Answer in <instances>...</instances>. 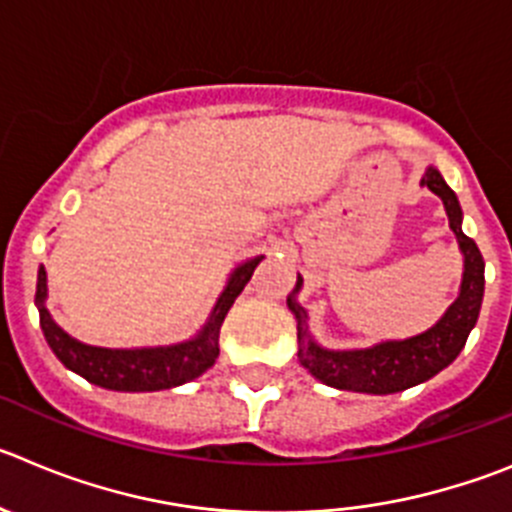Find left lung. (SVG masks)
I'll use <instances>...</instances> for the list:
<instances>
[{
  "instance_id": "left-lung-1",
  "label": "left lung",
  "mask_w": 512,
  "mask_h": 512,
  "mask_svg": "<svg viewBox=\"0 0 512 512\" xmlns=\"http://www.w3.org/2000/svg\"><path fill=\"white\" fill-rule=\"evenodd\" d=\"M421 185H426L434 195L442 198L449 228L457 236L459 251L464 256L459 297L444 312L442 320L421 335L406 337V340L378 342L373 348L327 350L317 345L309 335L307 309L297 302V294L302 289V276H297V287L287 297V304L297 317L299 363L325 386L340 388V391L373 393V396H386V393L419 386V383L434 378L449 363H454V358L462 353L472 327L477 325L482 294H485L482 253L477 243L462 233V208H459V200L452 187L439 175V170L429 167L421 177Z\"/></svg>"
}]
</instances>
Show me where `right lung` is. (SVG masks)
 <instances>
[{
	"instance_id": "right-lung-1",
	"label": "right lung",
	"mask_w": 512,
	"mask_h": 512,
	"mask_svg": "<svg viewBox=\"0 0 512 512\" xmlns=\"http://www.w3.org/2000/svg\"><path fill=\"white\" fill-rule=\"evenodd\" d=\"M264 256L243 261L236 266L220 292L218 302H215L213 312H210L208 322L203 330L192 340L177 342V345H167V348H129V350H111V348H93L86 342H78L70 337L68 332L60 330L50 317L45 299H48V274L45 266L37 271V292L35 304L40 309V327L42 335L58 355L60 363L73 373L83 375L88 383L109 391H129V393H144V391H164V388H175L182 383L195 381L198 375H203L210 365L218 358V337L220 325H223L225 314L233 307L238 294L248 284L256 266L261 264Z\"/></svg>"
}]
</instances>
